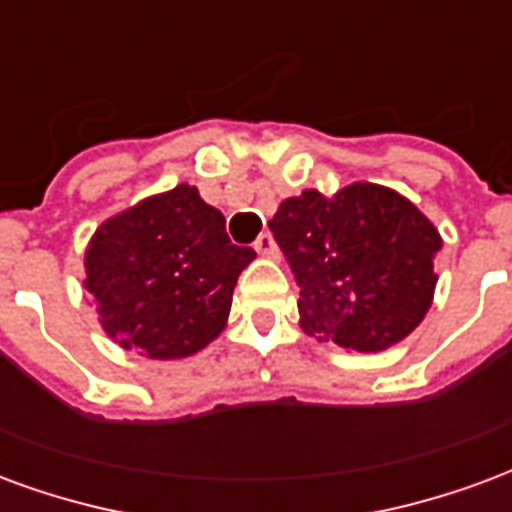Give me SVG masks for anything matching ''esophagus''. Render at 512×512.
I'll list each match as a JSON object with an SVG mask.
<instances>
[{
  "instance_id": "34e87169",
  "label": "esophagus",
  "mask_w": 512,
  "mask_h": 512,
  "mask_svg": "<svg viewBox=\"0 0 512 512\" xmlns=\"http://www.w3.org/2000/svg\"><path fill=\"white\" fill-rule=\"evenodd\" d=\"M255 249L260 255L266 257H279V249H277V241H274V235L271 233H260V238L255 241Z\"/></svg>"
}]
</instances>
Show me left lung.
<instances>
[{
    "instance_id": "8db88e82",
    "label": "left lung",
    "mask_w": 512,
    "mask_h": 512,
    "mask_svg": "<svg viewBox=\"0 0 512 512\" xmlns=\"http://www.w3.org/2000/svg\"><path fill=\"white\" fill-rule=\"evenodd\" d=\"M301 288V329L370 354L414 332L433 299L439 230L397 191H304L268 222Z\"/></svg>"
}]
</instances>
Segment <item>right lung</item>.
<instances>
[{"label":"right lung","mask_w":512,"mask_h":512,"mask_svg":"<svg viewBox=\"0 0 512 512\" xmlns=\"http://www.w3.org/2000/svg\"><path fill=\"white\" fill-rule=\"evenodd\" d=\"M255 260L224 216L180 183L98 227L84 288L109 337L150 359L197 354L222 332L238 274Z\"/></svg>","instance_id":"1"}]
</instances>
